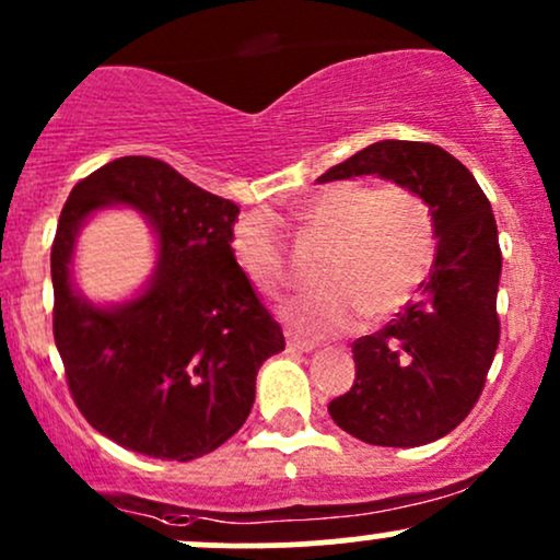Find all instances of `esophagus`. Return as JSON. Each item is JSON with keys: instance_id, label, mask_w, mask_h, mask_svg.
Listing matches in <instances>:
<instances>
[{"instance_id": "esophagus-1", "label": "esophagus", "mask_w": 560, "mask_h": 560, "mask_svg": "<svg viewBox=\"0 0 560 560\" xmlns=\"http://www.w3.org/2000/svg\"><path fill=\"white\" fill-rule=\"evenodd\" d=\"M287 348L292 350V353H311L313 348V342H308V340H303V337H298V335H292V331H287Z\"/></svg>"}]
</instances>
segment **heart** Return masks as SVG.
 I'll use <instances>...</instances> for the list:
<instances>
[{"label": "heart", "mask_w": 560, "mask_h": 560, "mask_svg": "<svg viewBox=\"0 0 560 560\" xmlns=\"http://www.w3.org/2000/svg\"><path fill=\"white\" fill-rule=\"evenodd\" d=\"M311 236L329 244L318 262V292L292 300L281 316L303 335L329 337L355 322L383 324L411 303L435 257L433 214L401 186L342 180L313 194L300 210ZM231 249L255 290L276 294L290 281V260L262 212L236 220Z\"/></svg>", "instance_id": "b5f03b06"}]
</instances>
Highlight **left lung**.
<instances>
[{
  "label": "left lung",
  "mask_w": 560,
  "mask_h": 560,
  "mask_svg": "<svg viewBox=\"0 0 560 560\" xmlns=\"http://www.w3.org/2000/svg\"><path fill=\"white\" fill-rule=\"evenodd\" d=\"M359 175L422 196L439 244L415 303L353 342L355 380L329 404V415L366 444L422 446L468 417L494 361L502 273L497 223L470 170L433 143L380 140L318 183Z\"/></svg>",
  "instance_id": "left-lung-1"
}]
</instances>
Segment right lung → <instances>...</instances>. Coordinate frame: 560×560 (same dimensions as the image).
Listing matches in <instances>:
<instances>
[{"label":"right lung","mask_w":560,"mask_h":560,"mask_svg":"<svg viewBox=\"0 0 560 560\" xmlns=\"http://www.w3.org/2000/svg\"><path fill=\"white\" fill-rule=\"evenodd\" d=\"M132 206L158 233V268L138 299L95 306L72 287V247L90 213ZM238 207L151 156H121L73 186L52 268V335L73 401L97 433L156 459L231 439L255 404L262 361L284 335L231 249Z\"/></svg>","instance_id":"obj_1"}]
</instances>
